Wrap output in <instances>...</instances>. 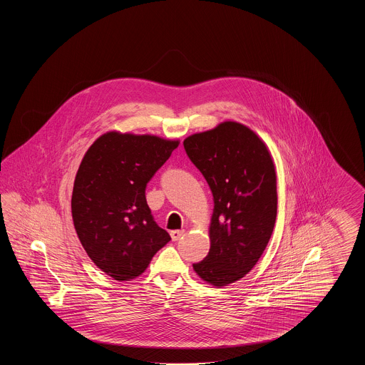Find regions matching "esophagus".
<instances>
[{
    "instance_id": "obj_1",
    "label": "esophagus",
    "mask_w": 365,
    "mask_h": 365,
    "mask_svg": "<svg viewBox=\"0 0 365 365\" xmlns=\"http://www.w3.org/2000/svg\"><path fill=\"white\" fill-rule=\"evenodd\" d=\"M183 235H185V230H174V231H171L173 241H179Z\"/></svg>"
}]
</instances>
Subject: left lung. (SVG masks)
I'll return each instance as SVG.
<instances>
[{"label": "left lung", "mask_w": 365, "mask_h": 365, "mask_svg": "<svg viewBox=\"0 0 365 365\" xmlns=\"http://www.w3.org/2000/svg\"><path fill=\"white\" fill-rule=\"evenodd\" d=\"M183 146L215 204L208 256L192 268L207 283L227 286L256 265L269 242L278 209L275 167L265 143L241 123H220Z\"/></svg>", "instance_id": "8db88e82"}]
</instances>
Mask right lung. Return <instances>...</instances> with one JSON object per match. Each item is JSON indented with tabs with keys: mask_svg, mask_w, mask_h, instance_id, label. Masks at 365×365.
Returning <instances> with one entry per match:
<instances>
[{
	"mask_svg": "<svg viewBox=\"0 0 365 365\" xmlns=\"http://www.w3.org/2000/svg\"><path fill=\"white\" fill-rule=\"evenodd\" d=\"M179 140L106 133L86 152L75 176L72 219L87 256L115 280L139 277L171 241L146 202V185Z\"/></svg>",
	"mask_w": 365,
	"mask_h": 365,
	"instance_id": "obj_1",
	"label": "right lung"
}]
</instances>
